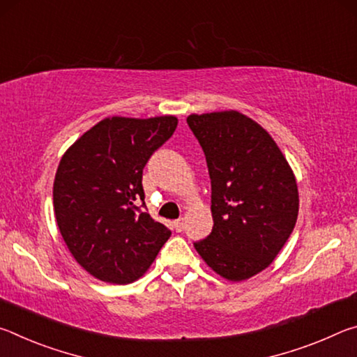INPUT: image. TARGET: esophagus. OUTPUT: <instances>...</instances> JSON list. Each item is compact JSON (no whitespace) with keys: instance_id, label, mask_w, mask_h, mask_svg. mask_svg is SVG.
<instances>
[{"instance_id":"obj_1","label":"esophagus","mask_w":357,"mask_h":357,"mask_svg":"<svg viewBox=\"0 0 357 357\" xmlns=\"http://www.w3.org/2000/svg\"><path fill=\"white\" fill-rule=\"evenodd\" d=\"M173 227H174V229H176L178 233H179V231H183V229H184V219H178V220H174V222H173Z\"/></svg>"}]
</instances>
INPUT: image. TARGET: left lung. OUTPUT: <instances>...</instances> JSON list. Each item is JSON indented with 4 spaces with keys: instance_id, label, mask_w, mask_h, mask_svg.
Returning a JSON list of instances; mask_svg holds the SVG:
<instances>
[{
    "instance_id": "left-lung-1",
    "label": "left lung",
    "mask_w": 357,
    "mask_h": 357,
    "mask_svg": "<svg viewBox=\"0 0 357 357\" xmlns=\"http://www.w3.org/2000/svg\"><path fill=\"white\" fill-rule=\"evenodd\" d=\"M204 151L214 227L195 243L215 274L243 282L274 261L299 213L296 176L274 138L236 110L189 114Z\"/></svg>"
}]
</instances>
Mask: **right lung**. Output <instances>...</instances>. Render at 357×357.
<instances>
[{"instance_id":"obj_1","label":"right lung","mask_w":357,"mask_h":357,"mask_svg":"<svg viewBox=\"0 0 357 357\" xmlns=\"http://www.w3.org/2000/svg\"><path fill=\"white\" fill-rule=\"evenodd\" d=\"M178 118L110 116L84 132L59 160L53 208L75 261L96 279L126 285L140 279L172 231L148 213L143 168L176 130Z\"/></svg>"}]
</instances>
